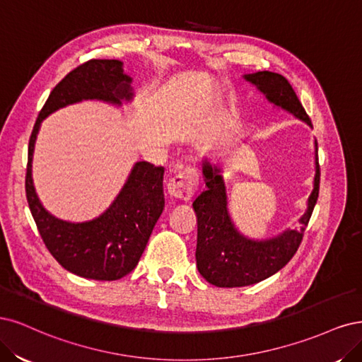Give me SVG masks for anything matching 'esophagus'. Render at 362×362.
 <instances>
[{"label": "esophagus", "mask_w": 362, "mask_h": 362, "mask_svg": "<svg viewBox=\"0 0 362 362\" xmlns=\"http://www.w3.org/2000/svg\"><path fill=\"white\" fill-rule=\"evenodd\" d=\"M198 183H200V174L195 168H188L173 176L167 185V189L173 198L189 202L198 189Z\"/></svg>", "instance_id": "34e87169"}]
</instances>
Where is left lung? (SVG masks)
Here are the masks:
<instances>
[{
    "instance_id": "obj_1",
    "label": "left lung",
    "mask_w": 362,
    "mask_h": 362,
    "mask_svg": "<svg viewBox=\"0 0 362 362\" xmlns=\"http://www.w3.org/2000/svg\"><path fill=\"white\" fill-rule=\"evenodd\" d=\"M263 91L278 107L293 112L296 117L311 124L295 90L279 74L257 72L245 76ZM314 189L308 198V209L299 219V230H287L278 238L254 242L245 239L233 227L227 214V197L219 168L211 162L203 164L206 191L192 203L197 215V267L209 283L218 287H243L260 283L276 274L296 254L304 238L305 227L316 206L320 185V165L316 156Z\"/></svg>"
}]
</instances>
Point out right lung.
<instances>
[{"mask_svg": "<svg viewBox=\"0 0 362 362\" xmlns=\"http://www.w3.org/2000/svg\"><path fill=\"white\" fill-rule=\"evenodd\" d=\"M131 78L119 60H88L58 83L43 108L28 143L25 192L45 247L64 269L83 278L115 281L134 271L156 221L164 211V168L138 162L129 180L107 212L83 224L64 223L45 211L31 179L34 141L40 122L55 110L83 99L120 103L131 99Z\"/></svg>", "mask_w": 362, "mask_h": 362, "instance_id": "1", "label": "right lung"}]
</instances>
